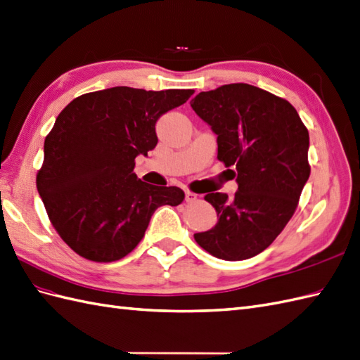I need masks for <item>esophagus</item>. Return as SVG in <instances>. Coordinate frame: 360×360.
Masks as SVG:
<instances>
[{
    "instance_id": "esophagus-1",
    "label": "esophagus",
    "mask_w": 360,
    "mask_h": 360,
    "mask_svg": "<svg viewBox=\"0 0 360 360\" xmlns=\"http://www.w3.org/2000/svg\"><path fill=\"white\" fill-rule=\"evenodd\" d=\"M185 200L188 201V203H192V201L197 200V194H194V192H191V191H186L185 192Z\"/></svg>"
}]
</instances>
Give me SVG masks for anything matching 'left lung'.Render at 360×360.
<instances>
[{"label": "left lung", "instance_id": "8db88e82", "mask_svg": "<svg viewBox=\"0 0 360 360\" xmlns=\"http://www.w3.org/2000/svg\"><path fill=\"white\" fill-rule=\"evenodd\" d=\"M217 134L218 160L235 195L210 192L217 224L194 238L210 255L240 261L267 249L295 214L310 177L309 131L285 99L249 84H227L191 101Z\"/></svg>", "mask_w": 360, "mask_h": 360}]
</instances>
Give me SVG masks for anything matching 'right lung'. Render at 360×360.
Wrapping results in <instances>:
<instances>
[{"label":"right lung","instance_id":"obj_1","mask_svg":"<svg viewBox=\"0 0 360 360\" xmlns=\"http://www.w3.org/2000/svg\"><path fill=\"white\" fill-rule=\"evenodd\" d=\"M192 94L112 86L79 96L60 111L44 142L37 186L51 224L77 255L96 262L127 257L155 209L185 198L180 188L150 185L133 169L136 157L159 142V117Z\"/></svg>","mask_w":360,"mask_h":360}]
</instances>
